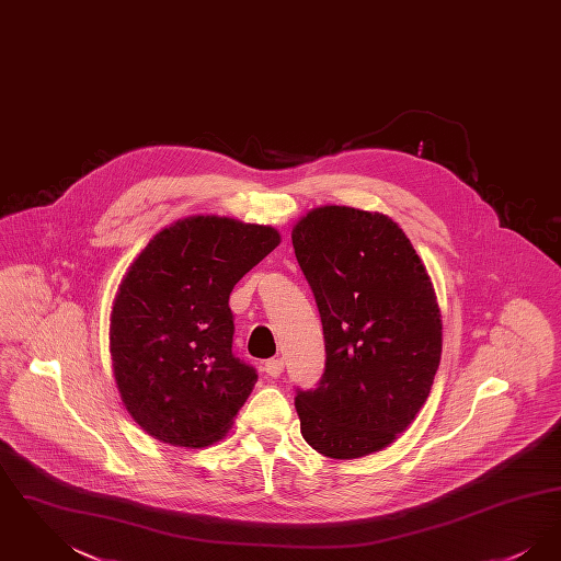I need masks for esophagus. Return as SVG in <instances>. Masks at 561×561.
I'll return each instance as SVG.
<instances>
[{
  "mask_svg": "<svg viewBox=\"0 0 561 561\" xmlns=\"http://www.w3.org/2000/svg\"><path fill=\"white\" fill-rule=\"evenodd\" d=\"M265 373L271 378H277L279 374L284 373V362L279 359V357H275V359H267L265 362Z\"/></svg>",
  "mask_w": 561,
  "mask_h": 561,
  "instance_id": "34e87169",
  "label": "esophagus"
}]
</instances>
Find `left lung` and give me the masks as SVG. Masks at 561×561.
<instances>
[{"label": "left lung", "instance_id": "8db88e82", "mask_svg": "<svg viewBox=\"0 0 561 561\" xmlns=\"http://www.w3.org/2000/svg\"><path fill=\"white\" fill-rule=\"evenodd\" d=\"M320 309L325 370L296 391L305 442L330 458L393 444L425 405L442 357V313L427 268L389 216L321 206L293 229Z\"/></svg>", "mask_w": 561, "mask_h": 561}]
</instances>
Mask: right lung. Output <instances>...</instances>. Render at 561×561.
<instances>
[{
    "instance_id": "obj_1",
    "label": "right lung",
    "mask_w": 561,
    "mask_h": 561,
    "mask_svg": "<svg viewBox=\"0 0 561 561\" xmlns=\"http://www.w3.org/2000/svg\"><path fill=\"white\" fill-rule=\"evenodd\" d=\"M279 241L265 225L188 216L134 259L113 300L108 348L122 401L151 437L204 448L233 425L259 374L231 351L229 294Z\"/></svg>"
}]
</instances>
